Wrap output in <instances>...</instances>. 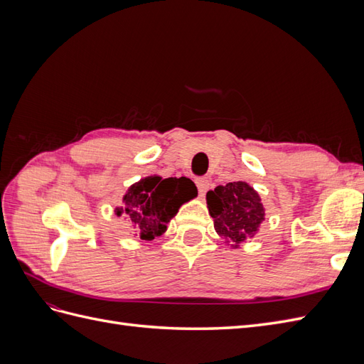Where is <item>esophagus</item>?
I'll return each instance as SVG.
<instances>
[{"label":"esophagus","instance_id":"1","mask_svg":"<svg viewBox=\"0 0 364 364\" xmlns=\"http://www.w3.org/2000/svg\"><path fill=\"white\" fill-rule=\"evenodd\" d=\"M196 185H197V190H199V194L203 196L209 188V181L206 178H200L196 181Z\"/></svg>","mask_w":364,"mask_h":364}]
</instances>
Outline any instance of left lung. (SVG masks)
<instances>
[{
    "label": "left lung",
    "mask_w": 364,
    "mask_h": 364,
    "mask_svg": "<svg viewBox=\"0 0 364 364\" xmlns=\"http://www.w3.org/2000/svg\"><path fill=\"white\" fill-rule=\"evenodd\" d=\"M209 215L214 218V229L232 249L258 232L266 217L259 194L247 182H229L206 193Z\"/></svg>",
    "instance_id": "left-lung-1"
}]
</instances>
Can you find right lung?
I'll return each instance as SVG.
<instances>
[{"label": "right lung", "instance_id": "right-lung-1", "mask_svg": "<svg viewBox=\"0 0 364 364\" xmlns=\"http://www.w3.org/2000/svg\"><path fill=\"white\" fill-rule=\"evenodd\" d=\"M197 196V188L188 178H168L153 174L129 186L123 197V206L115 214L123 217L132 234L141 240L161 237L179 208Z\"/></svg>", "mask_w": 364, "mask_h": 364}]
</instances>
